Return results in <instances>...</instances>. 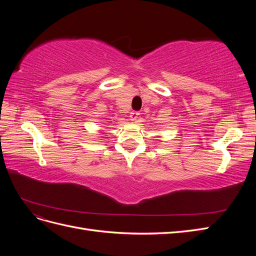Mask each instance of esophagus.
Returning a JSON list of instances; mask_svg holds the SVG:
<instances>
[{
	"label": "esophagus",
	"instance_id": "34e87169",
	"mask_svg": "<svg viewBox=\"0 0 256 256\" xmlns=\"http://www.w3.org/2000/svg\"><path fill=\"white\" fill-rule=\"evenodd\" d=\"M138 115H140V113L134 111V112L130 113V118H131V120H136L138 118Z\"/></svg>",
	"mask_w": 256,
	"mask_h": 256
}]
</instances>
